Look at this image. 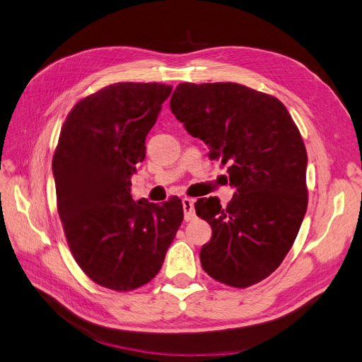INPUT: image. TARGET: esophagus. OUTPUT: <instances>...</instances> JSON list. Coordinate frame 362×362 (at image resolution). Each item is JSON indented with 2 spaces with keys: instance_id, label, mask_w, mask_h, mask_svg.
Here are the masks:
<instances>
[{
  "instance_id": "1",
  "label": "esophagus",
  "mask_w": 362,
  "mask_h": 362,
  "mask_svg": "<svg viewBox=\"0 0 362 362\" xmlns=\"http://www.w3.org/2000/svg\"><path fill=\"white\" fill-rule=\"evenodd\" d=\"M182 210L185 221H192L194 217V201L192 198H182Z\"/></svg>"
}]
</instances>
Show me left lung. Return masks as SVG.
<instances>
[{
  "instance_id": "obj_1",
  "label": "left lung",
  "mask_w": 362,
  "mask_h": 362,
  "mask_svg": "<svg viewBox=\"0 0 362 362\" xmlns=\"http://www.w3.org/2000/svg\"><path fill=\"white\" fill-rule=\"evenodd\" d=\"M170 110L193 137L228 164L233 201L198 199L211 225L202 269L216 281L246 288L275 272L291 249L308 205L306 149L278 98L237 83H181Z\"/></svg>"
}]
</instances>
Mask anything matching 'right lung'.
<instances>
[{
  "label": "right lung",
  "instance_id": "add662e5",
  "mask_svg": "<svg viewBox=\"0 0 362 362\" xmlns=\"http://www.w3.org/2000/svg\"><path fill=\"white\" fill-rule=\"evenodd\" d=\"M172 86L116 83L74 105L54 152L57 210L76 264L98 286L131 291L160 272L182 222L177 196H131V175Z\"/></svg>",
  "mask_w": 362,
  "mask_h": 362
}]
</instances>
